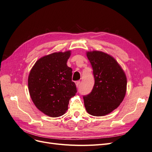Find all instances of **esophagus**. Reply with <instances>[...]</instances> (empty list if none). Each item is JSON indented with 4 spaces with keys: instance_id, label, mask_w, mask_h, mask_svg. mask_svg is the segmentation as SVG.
I'll return each instance as SVG.
<instances>
[{
    "instance_id": "obj_1",
    "label": "esophagus",
    "mask_w": 152,
    "mask_h": 152,
    "mask_svg": "<svg viewBox=\"0 0 152 152\" xmlns=\"http://www.w3.org/2000/svg\"><path fill=\"white\" fill-rule=\"evenodd\" d=\"M75 85L77 87H79V85H80V80H77V81H75Z\"/></svg>"
}]
</instances>
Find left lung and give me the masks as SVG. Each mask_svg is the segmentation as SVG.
Listing matches in <instances>:
<instances>
[{"label": "left lung", "instance_id": "obj_1", "mask_svg": "<svg viewBox=\"0 0 152 152\" xmlns=\"http://www.w3.org/2000/svg\"><path fill=\"white\" fill-rule=\"evenodd\" d=\"M93 69L94 85L91 93L84 96L87 112L93 116H104L116 109L125 97L127 77L117 60L107 53L86 52Z\"/></svg>", "mask_w": 152, "mask_h": 152}]
</instances>
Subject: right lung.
I'll return each mask as SVG.
<instances>
[{
  "label": "right lung",
  "instance_id": "obj_1",
  "mask_svg": "<svg viewBox=\"0 0 152 152\" xmlns=\"http://www.w3.org/2000/svg\"><path fill=\"white\" fill-rule=\"evenodd\" d=\"M71 50L56 52L40 58L28 78L32 102L40 112L51 117H60L68 110L69 100L77 88L72 81V69L66 63Z\"/></svg>",
  "mask_w": 152,
  "mask_h": 152
}]
</instances>
